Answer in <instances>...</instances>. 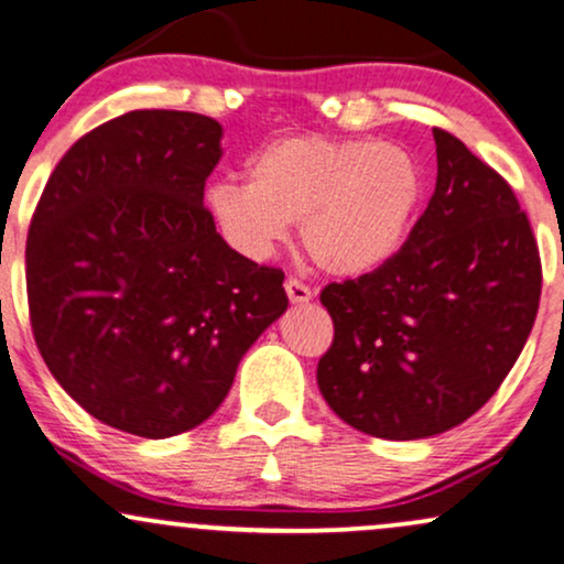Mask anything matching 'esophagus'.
<instances>
[{
    "instance_id": "34e87169",
    "label": "esophagus",
    "mask_w": 564,
    "mask_h": 564,
    "mask_svg": "<svg viewBox=\"0 0 564 564\" xmlns=\"http://www.w3.org/2000/svg\"><path fill=\"white\" fill-rule=\"evenodd\" d=\"M283 286H286V294H289L291 304H304V302L312 300V289L304 286L300 278H286V283H283Z\"/></svg>"
}]
</instances>
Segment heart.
<instances>
[{
    "label": "heart",
    "mask_w": 564,
    "mask_h": 564,
    "mask_svg": "<svg viewBox=\"0 0 564 564\" xmlns=\"http://www.w3.org/2000/svg\"><path fill=\"white\" fill-rule=\"evenodd\" d=\"M249 183L217 181L207 213L236 252L264 260L300 220L304 252L334 275H362L397 252L423 196V167L397 144L283 135L249 160Z\"/></svg>",
    "instance_id": "1"
}]
</instances>
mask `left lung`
<instances>
[{
	"label": "left lung",
	"mask_w": 564,
	"mask_h": 564,
	"mask_svg": "<svg viewBox=\"0 0 564 564\" xmlns=\"http://www.w3.org/2000/svg\"><path fill=\"white\" fill-rule=\"evenodd\" d=\"M436 192L397 254L321 302L334 341L317 386L378 438L436 436L476 415L518 362L541 300L528 215L501 175L433 128Z\"/></svg>",
	"instance_id": "left-lung-1"
}]
</instances>
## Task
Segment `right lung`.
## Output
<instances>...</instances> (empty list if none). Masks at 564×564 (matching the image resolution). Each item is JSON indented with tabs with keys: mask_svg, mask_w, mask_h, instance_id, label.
I'll list each match as a JSON object with an SVG mask.
<instances>
[{
	"mask_svg": "<svg viewBox=\"0 0 564 564\" xmlns=\"http://www.w3.org/2000/svg\"><path fill=\"white\" fill-rule=\"evenodd\" d=\"M217 120L133 110L46 181L25 243L33 338L88 415L141 438L192 431L289 307L283 270L234 252L205 207Z\"/></svg>",
	"mask_w": 564,
	"mask_h": 564,
	"instance_id": "right-lung-1",
	"label": "right lung"
}]
</instances>
